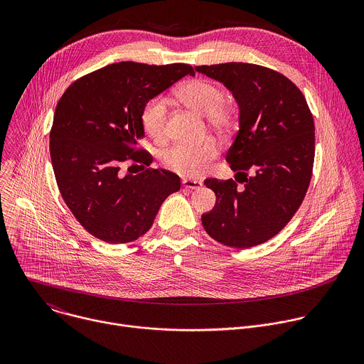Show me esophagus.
I'll use <instances>...</instances> for the list:
<instances>
[{
  "instance_id": "1",
  "label": "esophagus",
  "mask_w": 364,
  "mask_h": 364,
  "mask_svg": "<svg viewBox=\"0 0 364 364\" xmlns=\"http://www.w3.org/2000/svg\"><path fill=\"white\" fill-rule=\"evenodd\" d=\"M201 186H203L201 181H197V180H188V178H184V180H183V187L190 188V190H197V188H200Z\"/></svg>"
}]
</instances>
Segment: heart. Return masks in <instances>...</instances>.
Here are the masks:
<instances>
[{"instance_id": "b5f03b06", "label": "heart", "mask_w": 364, "mask_h": 364, "mask_svg": "<svg viewBox=\"0 0 364 364\" xmlns=\"http://www.w3.org/2000/svg\"><path fill=\"white\" fill-rule=\"evenodd\" d=\"M177 95L186 107L209 119L216 129H228L233 124V117L228 111L223 90L207 80H191L184 83ZM141 127L144 132L155 142H163L167 138L168 102L163 96H154L146 100L141 115ZM216 145L212 141L200 144L178 142L161 154V163L171 171L184 177L200 176L207 163L216 155Z\"/></svg>"}]
</instances>
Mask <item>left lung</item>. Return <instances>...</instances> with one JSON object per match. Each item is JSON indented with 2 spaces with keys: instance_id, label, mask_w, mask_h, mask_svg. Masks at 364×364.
Here are the masks:
<instances>
[{
  "instance_id": "8db88e82",
  "label": "left lung",
  "mask_w": 364,
  "mask_h": 364,
  "mask_svg": "<svg viewBox=\"0 0 364 364\" xmlns=\"http://www.w3.org/2000/svg\"><path fill=\"white\" fill-rule=\"evenodd\" d=\"M196 70L220 82L237 103L239 129L226 161L245 183L237 190L233 180L204 181L216 204L201 215L203 228L230 247L261 245L282 230L305 197L316 151L313 115L301 90L275 70L235 62Z\"/></svg>"
}]
</instances>
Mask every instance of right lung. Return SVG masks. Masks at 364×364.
Here are the masks:
<instances>
[{
  "instance_id": "1",
  "label": "right lung",
  "mask_w": 364,
  "mask_h": 364,
  "mask_svg": "<svg viewBox=\"0 0 364 364\" xmlns=\"http://www.w3.org/2000/svg\"><path fill=\"white\" fill-rule=\"evenodd\" d=\"M187 75L194 76L188 65L112 63L77 79L60 97L50 132L51 164L65 203L95 237L114 245L136 240L180 190V177L168 170H119L127 160L151 164V155L138 149L145 138L141 111Z\"/></svg>"
}]
</instances>
